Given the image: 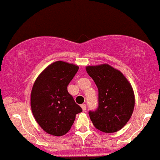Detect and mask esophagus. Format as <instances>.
<instances>
[{
  "mask_svg": "<svg viewBox=\"0 0 160 160\" xmlns=\"http://www.w3.org/2000/svg\"><path fill=\"white\" fill-rule=\"evenodd\" d=\"M81 107H82V110H83L84 112H85L86 111V104H82V105H81Z\"/></svg>",
  "mask_w": 160,
  "mask_h": 160,
  "instance_id": "obj_1",
  "label": "esophagus"
}]
</instances>
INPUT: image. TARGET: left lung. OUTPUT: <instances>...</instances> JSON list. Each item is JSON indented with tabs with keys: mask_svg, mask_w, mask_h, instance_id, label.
Instances as JSON below:
<instances>
[{
	"mask_svg": "<svg viewBox=\"0 0 160 160\" xmlns=\"http://www.w3.org/2000/svg\"><path fill=\"white\" fill-rule=\"evenodd\" d=\"M86 71L98 88V108L88 112L93 125L105 133L118 132L133 113L132 85L121 72L108 64L87 66Z\"/></svg>",
	"mask_w": 160,
	"mask_h": 160,
	"instance_id": "8db88e82",
	"label": "left lung"
}]
</instances>
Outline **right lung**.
I'll return each instance as SVG.
<instances>
[{
  "instance_id": "add662e5",
  "label": "right lung",
  "mask_w": 160,
  "mask_h": 160,
  "mask_svg": "<svg viewBox=\"0 0 160 160\" xmlns=\"http://www.w3.org/2000/svg\"><path fill=\"white\" fill-rule=\"evenodd\" d=\"M78 66L62 61L53 62L35 80L31 92V108L35 120L48 134L62 136L74 123L82 109L68 92L67 86Z\"/></svg>"
}]
</instances>
